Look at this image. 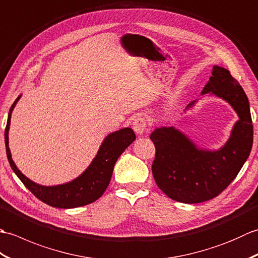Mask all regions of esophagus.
I'll return each mask as SVG.
<instances>
[{"instance_id":"34e87169","label":"esophagus","mask_w":258,"mask_h":258,"mask_svg":"<svg viewBox=\"0 0 258 258\" xmlns=\"http://www.w3.org/2000/svg\"><path fill=\"white\" fill-rule=\"evenodd\" d=\"M133 128L136 134L142 135L147 128V120L144 116H138L133 120Z\"/></svg>"}]
</instances>
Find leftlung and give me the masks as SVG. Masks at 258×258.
<instances>
[{"instance_id": "1", "label": "left lung", "mask_w": 258, "mask_h": 258, "mask_svg": "<svg viewBox=\"0 0 258 258\" xmlns=\"http://www.w3.org/2000/svg\"><path fill=\"white\" fill-rule=\"evenodd\" d=\"M208 92L227 101L239 116L231 139L222 150H197L174 127L156 128L150 136L156 151L152 173L157 186L169 199L186 204L206 202L220 195L237 176L253 146L248 98L228 70L213 68L202 93Z\"/></svg>"}]
</instances>
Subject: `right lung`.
<instances>
[{
    "label": "right lung",
    "instance_id": "right-lung-1",
    "mask_svg": "<svg viewBox=\"0 0 258 258\" xmlns=\"http://www.w3.org/2000/svg\"><path fill=\"white\" fill-rule=\"evenodd\" d=\"M19 98L20 96L16 98L10 108L4 136L9 163L13 172L21 179V182L38 200L47 205L57 208H74L84 206L100 199L107 188L109 182H111L113 168L117 158L125 151L126 147L131 143H133V141L136 139L133 130L126 127L109 134L104 140L100 151H98L96 157L89 168L72 182L56 186H41L32 182L19 171L12 160L9 149L8 134L10 128L11 112L13 111Z\"/></svg>",
    "mask_w": 258,
    "mask_h": 258
}]
</instances>
